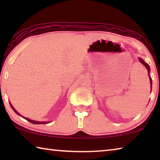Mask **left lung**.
Wrapping results in <instances>:
<instances>
[{
  "label": "left lung",
  "mask_w": 160,
  "mask_h": 160,
  "mask_svg": "<svg viewBox=\"0 0 160 160\" xmlns=\"http://www.w3.org/2000/svg\"><path fill=\"white\" fill-rule=\"evenodd\" d=\"M138 59H139V61H140V63H141L142 65H144V66H145L146 68L148 69V75H149V73H150V66H149V65H148L147 63H145V62L144 61H143L142 58H139ZM149 78H150V87H151V90H152V78H150V75H149Z\"/></svg>",
  "instance_id": "left-lung-1"
}]
</instances>
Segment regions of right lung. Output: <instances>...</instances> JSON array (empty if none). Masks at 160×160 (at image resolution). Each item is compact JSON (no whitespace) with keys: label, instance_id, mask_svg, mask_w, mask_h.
<instances>
[{"label":"right lung","instance_id":"add662e5","mask_svg":"<svg viewBox=\"0 0 160 160\" xmlns=\"http://www.w3.org/2000/svg\"><path fill=\"white\" fill-rule=\"evenodd\" d=\"M10 107H11L12 109H13V111H14V112H15L16 113H17V114L20 115V116H22V117H23L22 116H21V115L20 114V113H19L17 112V111H16V110L14 109V108H13V107L12 106V105H11V104H10ZM23 118H25V119H26L27 121H29V122H31L32 123H34V124H47V123H48V122H44V121H41V122H40V121H33V120H31V119L28 118H25V117H23Z\"/></svg>","mask_w":160,"mask_h":160}]
</instances>
